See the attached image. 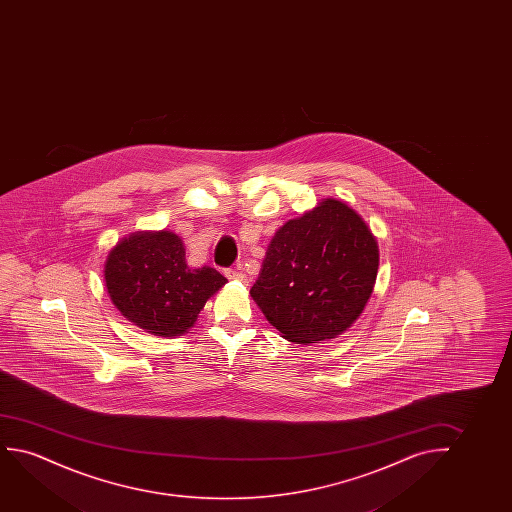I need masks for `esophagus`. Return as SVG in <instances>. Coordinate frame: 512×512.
Returning <instances> with one entry per match:
<instances>
[{"instance_id":"1","label":"esophagus","mask_w":512,"mask_h":512,"mask_svg":"<svg viewBox=\"0 0 512 512\" xmlns=\"http://www.w3.org/2000/svg\"><path fill=\"white\" fill-rule=\"evenodd\" d=\"M225 276H227L229 280L245 281L246 283L245 274L241 273L239 269H234V267H229V269H225Z\"/></svg>"}]
</instances>
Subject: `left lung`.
Returning a JSON list of instances; mask_svg holds the SVG:
<instances>
[{"mask_svg": "<svg viewBox=\"0 0 512 512\" xmlns=\"http://www.w3.org/2000/svg\"><path fill=\"white\" fill-rule=\"evenodd\" d=\"M378 266V243L357 211L325 199L276 231L250 294L288 341H327L364 311Z\"/></svg>", "mask_w": 512, "mask_h": 512, "instance_id": "obj_1", "label": "left lung"}]
</instances>
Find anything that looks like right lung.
Instances as JSON below:
<instances>
[{"instance_id": "obj_1", "label": "right lung", "mask_w": 512, "mask_h": 512, "mask_svg": "<svg viewBox=\"0 0 512 512\" xmlns=\"http://www.w3.org/2000/svg\"><path fill=\"white\" fill-rule=\"evenodd\" d=\"M108 294L120 313L155 336H180L227 280L213 267L190 269L182 239L169 231L120 241L105 264Z\"/></svg>"}]
</instances>
